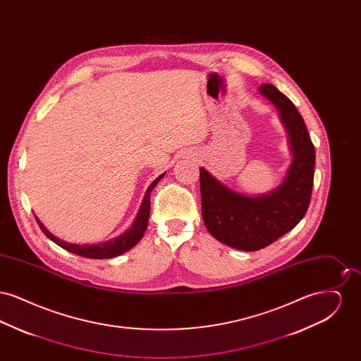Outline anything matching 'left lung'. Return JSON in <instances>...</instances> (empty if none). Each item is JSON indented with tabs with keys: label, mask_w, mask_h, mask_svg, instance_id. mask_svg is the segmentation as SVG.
Listing matches in <instances>:
<instances>
[{
	"label": "left lung",
	"mask_w": 361,
	"mask_h": 361,
	"mask_svg": "<svg viewBox=\"0 0 361 361\" xmlns=\"http://www.w3.org/2000/svg\"><path fill=\"white\" fill-rule=\"evenodd\" d=\"M258 90L275 105L288 135L292 159L281 184L265 195L249 196L200 169L202 215L207 230L219 242L243 252L271 245L302 221L309 208L315 166L314 145L291 100L271 84Z\"/></svg>",
	"instance_id": "left-lung-1"
}]
</instances>
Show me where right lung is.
<instances>
[{"instance_id": "1", "label": "right lung", "mask_w": 361, "mask_h": 361, "mask_svg": "<svg viewBox=\"0 0 361 361\" xmlns=\"http://www.w3.org/2000/svg\"><path fill=\"white\" fill-rule=\"evenodd\" d=\"M165 176V173H162L159 177H157L154 181L150 184V187L146 190L143 202L140 204V208L137 211V218L134 221V224H131V227L121 234L116 238L105 240L102 243H94V245H78V243H71L66 240H59L58 237H55L51 234L44 224L39 221L37 216L36 222L40 226L42 231L46 234V237L52 242H55L58 246H61L62 249L68 250L70 253L78 255L81 257L94 258V259H105V258L118 257L123 253H126L127 250H130L131 247H134L139 240H142L147 224H149V215H150V193L155 188V185L159 183V180Z\"/></svg>"}]
</instances>
